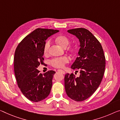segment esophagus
I'll return each mask as SVG.
<instances>
[{"instance_id":"obj_1","label":"esophagus","mask_w":120,"mask_h":120,"mask_svg":"<svg viewBox=\"0 0 120 120\" xmlns=\"http://www.w3.org/2000/svg\"><path fill=\"white\" fill-rule=\"evenodd\" d=\"M57 71L58 72H60V73H62V74H63V75H64V74H65V71H63V70H58Z\"/></svg>"}]
</instances>
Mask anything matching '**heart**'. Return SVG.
I'll return each mask as SVG.
<instances>
[{"label": "heart", "instance_id": "b5f03b06", "mask_svg": "<svg viewBox=\"0 0 120 120\" xmlns=\"http://www.w3.org/2000/svg\"><path fill=\"white\" fill-rule=\"evenodd\" d=\"M55 41L57 45H60L62 48H66L70 43L69 38L66 36L62 35L57 36L55 38ZM50 46V41H48L46 42L43 48V53L45 55H47L48 54ZM71 50L73 51L74 49L71 48ZM68 62H69V60L66 57L55 58L51 60V64L54 67L62 68L64 67L65 64L67 63Z\"/></svg>", "mask_w": 120, "mask_h": 120}]
</instances>
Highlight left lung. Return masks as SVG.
<instances>
[{
  "mask_svg": "<svg viewBox=\"0 0 120 120\" xmlns=\"http://www.w3.org/2000/svg\"><path fill=\"white\" fill-rule=\"evenodd\" d=\"M68 32L76 36L80 42L79 56L71 67L79 70L80 75L75 77L73 73H66L64 78L65 92L72 100L82 101L91 97L100 85L106 60L100 43L89 30L79 28L70 29Z\"/></svg>",
  "mask_w": 120,
  "mask_h": 120,
  "instance_id": "8db88e82",
  "label": "left lung"
}]
</instances>
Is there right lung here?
<instances>
[{
	"label": "right lung",
	"mask_w": 120,
	"mask_h": 120,
	"mask_svg": "<svg viewBox=\"0 0 120 120\" xmlns=\"http://www.w3.org/2000/svg\"><path fill=\"white\" fill-rule=\"evenodd\" d=\"M58 30L37 28L18 45L14 58V69L18 85L29 100L38 102L50 92L55 72L40 73L37 68L43 63V48L45 41Z\"/></svg>",
	"instance_id": "obj_1"
}]
</instances>
